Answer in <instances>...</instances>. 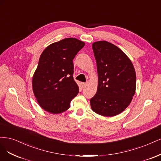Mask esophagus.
Listing matches in <instances>:
<instances>
[{"instance_id":"1","label":"esophagus","mask_w":161,"mask_h":161,"mask_svg":"<svg viewBox=\"0 0 161 161\" xmlns=\"http://www.w3.org/2000/svg\"><path fill=\"white\" fill-rule=\"evenodd\" d=\"M86 86V83H81V87H84Z\"/></svg>"}]
</instances>
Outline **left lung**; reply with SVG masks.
Instances as JSON below:
<instances>
[{
  "instance_id": "1",
  "label": "left lung",
  "mask_w": 161,
  "mask_h": 161,
  "mask_svg": "<svg viewBox=\"0 0 161 161\" xmlns=\"http://www.w3.org/2000/svg\"><path fill=\"white\" fill-rule=\"evenodd\" d=\"M96 61L98 85L90 99L92 110L103 116H114L130 103L136 90V73L127 55L106 41L92 44Z\"/></svg>"
}]
</instances>
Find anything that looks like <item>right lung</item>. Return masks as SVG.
<instances>
[{"mask_svg": "<svg viewBox=\"0 0 161 161\" xmlns=\"http://www.w3.org/2000/svg\"><path fill=\"white\" fill-rule=\"evenodd\" d=\"M85 43L66 38L49 45L41 53L32 80L33 90L40 106L51 114L67 110L79 92L74 80L73 59Z\"/></svg>", "mask_w": 161, "mask_h": 161, "instance_id": "1", "label": "right lung"}]
</instances>
